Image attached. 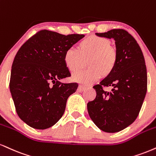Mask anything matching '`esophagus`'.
Here are the masks:
<instances>
[{
  "label": "esophagus",
  "mask_w": 156,
  "mask_h": 156,
  "mask_svg": "<svg viewBox=\"0 0 156 156\" xmlns=\"http://www.w3.org/2000/svg\"><path fill=\"white\" fill-rule=\"evenodd\" d=\"M85 89H86V87H84V86H78V91H79V92H81V91H84Z\"/></svg>",
  "instance_id": "1"
}]
</instances>
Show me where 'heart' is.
Here are the masks:
<instances>
[{"label":"heart","mask_w":156,"mask_h":156,"mask_svg":"<svg viewBox=\"0 0 156 156\" xmlns=\"http://www.w3.org/2000/svg\"><path fill=\"white\" fill-rule=\"evenodd\" d=\"M80 48L70 46L65 51L64 62L71 72L79 70L84 59H89L87 70H80L73 75L74 81L90 85L100 78L102 74L108 75L115 68L118 51L105 37L91 36L80 43Z\"/></svg>","instance_id":"obj_1"}]
</instances>
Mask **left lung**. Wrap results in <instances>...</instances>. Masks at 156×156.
<instances>
[{
	"instance_id": "obj_1",
	"label": "left lung",
	"mask_w": 156,
	"mask_h": 156,
	"mask_svg": "<svg viewBox=\"0 0 156 156\" xmlns=\"http://www.w3.org/2000/svg\"><path fill=\"white\" fill-rule=\"evenodd\" d=\"M96 35L115 40L118 60L113 70L93 86L97 96L88 102V112L99 129L115 133L137 118L147 92V69L141 48L128 32L113 29ZM108 86L113 87L110 93L103 90Z\"/></svg>"
}]
</instances>
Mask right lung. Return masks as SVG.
Segmentation results:
<instances>
[{
	"label": "right lung",
	"mask_w": 156,
	"mask_h": 156,
	"mask_svg": "<svg viewBox=\"0 0 156 156\" xmlns=\"http://www.w3.org/2000/svg\"><path fill=\"white\" fill-rule=\"evenodd\" d=\"M84 36L43 30L19 49L9 87L17 115L30 127L50 128L63 115L67 99L78 86L77 83L59 81L71 76L64 55L67 48Z\"/></svg>",
	"instance_id": "1"
}]
</instances>
